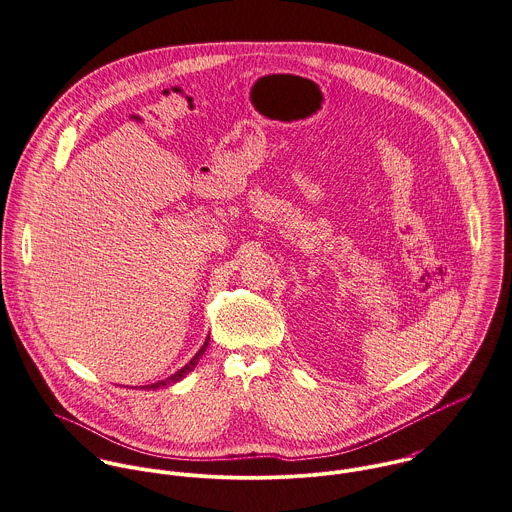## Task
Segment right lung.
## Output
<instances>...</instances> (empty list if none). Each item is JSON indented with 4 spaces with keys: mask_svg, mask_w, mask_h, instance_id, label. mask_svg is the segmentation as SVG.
Listing matches in <instances>:
<instances>
[{
    "mask_svg": "<svg viewBox=\"0 0 512 512\" xmlns=\"http://www.w3.org/2000/svg\"><path fill=\"white\" fill-rule=\"evenodd\" d=\"M207 345H209V337H207V341L203 343V347L197 351V355L183 367V369H179L175 375H171V377H167L165 381H157V383H153V385H145L143 389H159V387H167V385H173V383H177V381H181L189 371H193L195 369V365H197V361L201 359V355L205 353V349H207Z\"/></svg>",
    "mask_w": 512,
    "mask_h": 512,
    "instance_id": "add662e5",
    "label": "right lung"
}]
</instances>
